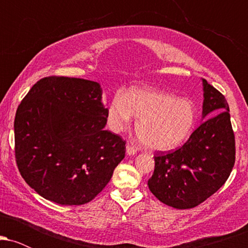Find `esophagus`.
<instances>
[{
  "label": "esophagus",
  "instance_id": "obj_1",
  "mask_svg": "<svg viewBox=\"0 0 248 248\" xmlns=\"http://www.w3.org/2000/svg\"><path fill=\"white\" fill-rule=\"evenodd\" d=\"M126 152L128 155H134V154L138 153V148H136L135 146H133V144L128 143L127 147H126Z\"/></svg>",
  "mask_w": 248,
  "mask_h": 248
}]
</instances>
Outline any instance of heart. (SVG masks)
I'll list each match as a JSON object with an SVG mask.
<instances>
[{
  "label": "heart",
  "instance_id": "1",
  "mask_svg": "<svg viewBox=\"0 0 248 248\" xmlns=\"http://www.w3.org/2000/svg\"><path fill=\"white\" fill-rule=\"evenodd\" d=\"M133 116L136 133L144 146L171 150L183 144L195 129L197 113L187 99L150 88L133 87L116 94L108 106V124L114 132L124 130Z\"/></svg>",
  "mask_w": 248,
  "mask_h": 248
}]
</instances>
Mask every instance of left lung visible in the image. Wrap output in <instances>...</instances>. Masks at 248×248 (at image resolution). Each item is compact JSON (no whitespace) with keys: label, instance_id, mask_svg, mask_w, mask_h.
Masks as SVG:
<instances>
[{"label":"left lung","instance_id":"1","mask_svg":"<svg viewBox=\"0 0 248 248\" xmlns=\"http://www.w3.org/2000/svg\"><path fill=\"white\" fill-rule=\"evenodd\" d=\"M206 119L175 152H157L148 186L158 201L175 209H191L217 192L235 162V140L225 96L203 79ZM218 113H217V112Z\"/></svg>","mask_w":248,"mask_h":248}]
</instances>
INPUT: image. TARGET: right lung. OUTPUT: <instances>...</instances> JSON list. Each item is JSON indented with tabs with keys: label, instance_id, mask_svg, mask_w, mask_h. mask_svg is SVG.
<instances>
[{
	"label": "right lung",
	"instance_id": "add662e5",
	"mask_svg": "<svg viewBox=\"0 0 248 248\" xmlns=\"http://www.w3.org/2000/svg\"><path fill=\"white\" fill-rule=\"evenodd\" d=\"M107 113L98 82L59 76L37 81L14 121L16 164L28 186L61 205L94 199L126 154V141L104 129Z\"/></svg>",
	"mask_w": 248,
	"mask_h": 248
}]
</instances>
